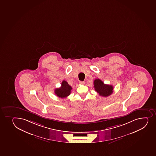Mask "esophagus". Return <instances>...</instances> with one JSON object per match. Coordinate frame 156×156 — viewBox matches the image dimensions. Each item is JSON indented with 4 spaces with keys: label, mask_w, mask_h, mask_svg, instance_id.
<instances>
[{
    "label": "esophagus",
    "mask_w": 156,
    "mask_h": 156,
    "mask_svg": "<svg viewBox=\"0 0 156 156\" xmlns=\"http://www.w3.org/2000/svg\"><path fill=\"white\" fill-rule=\"evenodd\" d=\"M79 83H80V84H85V82H84V81H80Z\"/></svg>",
    "instance_id": "1"
}]
</instances>
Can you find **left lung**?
Wrapping results in <instances>:
<instances>
[{
	"label": "left lung",
	"mask_w": 156,
	"mask_h": 156,
	"mask_svg": "<svg viewBox=\"0 0 156 156\" xmlns=\"http://www.w3.org/2000/svg\"><path fill=\"white\" fill-rule=\"evenodd\" d=\"M94 85L96 92L101 96L108 97L113 93V87L103 83L99 79H95L94 81Z\"/></svg>",
	"instance_id": "obj_1"
}]
</instances>
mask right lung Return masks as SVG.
Wrapping results in <instances>:
<instances>
[{
  "label": "right lung",
  "instance_id": "1",
  "mask_svg": "<svg viewBox=\"0 0 156 156\" xmlns=\"http://www.w3.org/2000/svg\"><path fill=\"white\" fill-rule=\"evenodd\" d=\"M72 87L66 81L63 80L61 83V87L55 90V95L59 98H66L71 94Z\"/></svg>",
  "mask_w": 156,
  "mask_h": 156
}]
</instances>
